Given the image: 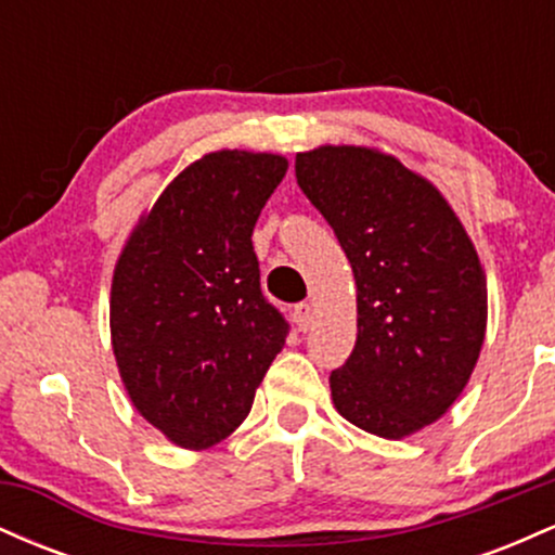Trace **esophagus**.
<instances>
[{
	"instance_id": "34e87169",
	"label": "esophagus",
	"mask_w": 555,
	"mask_h": 555,
	"mask_svg": "<svg viewBox=\"0 0 555 555\" xmlns=\"http://www.w3.org/2000/svg\"><path fill=\"white\" fill-rule=\"evenodd\" d=\"M292 318H295L299 331H308L310 323H313V310H310L308 302H299L292 308Z\"/></svg>"
}]
</instances>
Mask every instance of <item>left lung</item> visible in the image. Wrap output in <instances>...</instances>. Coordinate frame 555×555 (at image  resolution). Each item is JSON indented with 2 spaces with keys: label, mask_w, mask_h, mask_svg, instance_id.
Here are the masks:
<instances>
[{
  "label": "left lung",
  "mask_w": 555,
  "mask_h": 555,
  "mask_svg": "<svg viewBox=\"0 0 555 555\" xmlns=\"http://www.w3.org/2000/svg\"><path fill=\"white\" fill-rule=\"evenodd\" d=\"M295 175L358 284V341L331 373L336 410L380 438L436 423L486 339V273L462 221L428 180L371 149L297 154Z\"/></svg>",
  "instance_id": "obj_1"
}]
</instances>
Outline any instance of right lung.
Segmentation results:
<instances>
[{
	"instance_id": "add662e5",
	"label": "right lung",
	"mask_w": 555,
	"mask_h": 555,
	"mask_svg": "<svg viewBox=\"0 0 555 555\" xmlns=\"http://www.w3.org/2000/svg\"><path fill=\"white\" fill-rule=\"evenodd\" d=\"M286 158L216 151L140 219L112 282V347L135 410L208 449L250 412L289 323L260 289L253 229Z\"/></svg>"
}]
</instances>
